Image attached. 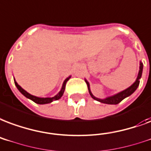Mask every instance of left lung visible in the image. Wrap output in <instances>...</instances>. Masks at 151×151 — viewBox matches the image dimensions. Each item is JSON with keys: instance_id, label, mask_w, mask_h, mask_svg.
<instances>
[{"instance_id": "obj_1", "label": "left lung", "mask_w": 151, "mask_h": 151, "mask_svg": "<svg viewBox=\"0 0 151 151\" xmlns=\"http://www.w3.org/2000/svg\"><path fill=\"white\" fill-rule=\"evenodd\" d=\"M140 66H139V74H138V76H137V79H136L135 82L133 84L130 86L129 88H127L125 90L122 91H120V92L117 93V94H115L114 96H109V97H106L105 99H99L96 98V96H93V94L91 91L90 89V84H89V83L88 82V80H85L86 83H87V84H88V91H89V94H90V96L92 97V99H94L95 100H97V101L100 102V103H103V104H119L120 102L122 101L123 99H124L125 98L128 97V96H130L131 94H133L135 90L138 88L139 85V82H140V79H141L142 77V68H143V64L142 63L141 61H140V64H139Z\"/></svg>"}]
</instances>
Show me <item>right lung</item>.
Masks as SVG:
<instances>
[{"mask_svg":"<svg viewBox=\"0 0 151 151\" xmlns=\"http://www.w3.org/2000/svg\"><path fill=\"white\" fill-rule=\"evenodd\" d=\"M71 78V76H69L67 78L66 80L63 81V83L62 85V88H61V90L60 91V92L55 96L54 97H47V98H40V97H37V96H32L31 94H29L28 92H27L25 90H24L23 88L20 87V85L18 84L17 81L15 80L14 79V83H15V85L16 87L17 88V89L20 91V92L26 98L29 99H31L32 100L33 102H35L36 104H50V103H52V102L55 101V100H58L60 99L63 96V92H64V90H65V86H66V83L68 82V80H69Z\"/></svg>","mask_w":151,"mask_h":151,"instance_id":"right-lung-1","label":"right lung"}]
</instances>
